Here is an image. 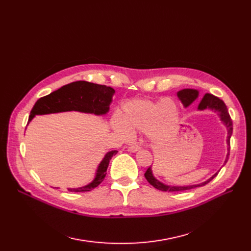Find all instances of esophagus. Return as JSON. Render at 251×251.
<instances>
[{
	"label": "esophagus",
	"mask_w": 251,
	"mask_h": 251,
	"mask_svg": "<svg viewBox=\"0 0 251 251\" xmlns=\"http://www.w3.org/2000/svg\"><path fill=\"white\" fill-rule=\"evenodd\" d=\"M139 150H140V147H138V146H130L128 148V151H132V152H135V151H137Z\"/></svg>",
	"instance_id": "34e87169"
}]
</instances>
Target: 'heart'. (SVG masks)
Instances as JSON below:
<instances>
[{
  "instance_id": "heart-1",
  "label": "heart",
  "mask_w": 251,
  "mask_h": 251,
  "mask_svg": "<svg viewBox=\"0 0 251 251\" xmlns=\"http://www.w3.org/2000/svg\"><path fill=\"white\" fill-rule=\"evenodd\" d=\"M179 114L178 105L170 99L161 101L136 99L123 104V116L117 115L113 126L125 136L137 130L147 132L151 142L161 143L177 133Z\"/></svg>"
}]
</instances>
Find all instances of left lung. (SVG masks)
<instances>
[{"mask_svg":"<svg viewBox=\"0 0 251 251\" xmlns=\"http://www.w3.org/2000/svg\"><path fill=\"white\" fill-rule=\"evenodd\" d=\"M177 96L179 98V100H181V102L183 103V105L185 108L189 107V105L199 98V90L196 89H191V88H185L182 89L180 91L177 92ZM199 110L202 111V110H206L209 109L212 111H215L218 113L219 117L221 118V121L224 123V125L226 126L227 131H228V136H227V146H228V153L226 156V160L224 165H226V163L228 162L229 159V154H230V138L233 132V123L231 120V117L229 115V112L227 110V107L225 102H224L222 100H220L219 98L210 95V94H205L204 97L202 98L201 101L199 104ZM223 165V166H224ZM218 175V173L214 174L212 177H210L208 180H206L203 183L201 184H196V185H187V186H173V185H167V184L162 183L161 181H159L157 179H155V177L152 174V170H151V166L147 170L146 174V179L149 181V183L151 185H152L154 188L159 189L161 191H168V192H178V191H185V190H190L196 187H200L202 185H205L209 181H212L216 176Z\"/></svg>","mask_w":251,"mask_h":251,"instance_id":"left-lung-1","label":"left lung"}]
</instances>
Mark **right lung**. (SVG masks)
<instances>
[{"mask_svg": "<svg viewBox=\"0 0 251 251\" xmlns=\"http://www.w3.org/2000/svg\"><path fill=\"white\" fill-rule=\"evenodd\" d=\"M115 94L114 88L105 85L96 84L87 81H76L64 85L51 94L39 99L30 112L28 123L36 115L54 114L68 111H77L98 116L105 115L110 110L112 98ZM117 151L105 153L100 163L96 177L89 184L78 188H68L72 192H85L98 187L107 175L112 156Z\"/></svg>", "mask_w": 251, "mask_h": 251, "instance_id": "obj_1", "label": "right lung"}]
</instances>
